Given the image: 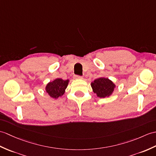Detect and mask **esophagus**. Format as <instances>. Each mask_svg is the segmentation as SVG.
<instances>
[{
	"mask_svg": "<svg viewBox=\"0 0 156 156\" xmlns=\"http://www.w3.org/2000/svg\"><path fill=\"white\" fill-rule=\"evenodd\" d=\"M74 79H77V80H79V79H82V76H78V75H75L74 76Z\"/></svg>",
	"mask_w": 156,
	"mask_h": 156,
	"instance_id": "esophagus-1",
	"label": "esophagus"
}]
</instances>
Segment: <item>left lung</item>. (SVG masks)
Here are the masks:
<instances>
[{
  "mask_svg": "<svg viewBox=\"0 0 156 156\" xmlns=\"http://www.w3.org/2000/svg\"><path fill=\"white\" fill-rule=\"evenodd\" d=\"M91 87L98 97L104 98H108L113 94L116 86L109 78L102 77L94 80L91 83Z\"/></svg>",
  "mask_w": 156,
  "mask_h": 156,
  "instance_id": "obj_1",
  "label": "left lung"
}]
</instances>
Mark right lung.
Listing matches in <instances>:
<instances>
[{
    "mask_svg": "<svg viewBox=\"0 0 156 156\" xmlns=\"http://www.w3.org/2000/svg\"><path fill=\"white\" fill-rule=\"evenodd\" d=\"M69 82V80H64L62 78H56L46 84L45 90L50 97L54 99H58L64 94Z\"/></svg>",
    "mask_w": 156,
    "mask_h": 156,
    "instance_id": "1",
    "label": "right lung"
}]
</instances>
